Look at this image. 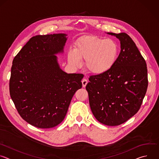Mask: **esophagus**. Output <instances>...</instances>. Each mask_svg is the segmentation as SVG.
Returning a JSON list of instances; mask_svg holds the SVG:
<instances>
[{
	"label": "esophagus",
	"instance_id": "obj_1",
	"mask_svg": "<svg viewBox=\"0 0 159 159\" xmlns=\"http://www.w3.org/2000/svg\"><path fill=\"white\" fill-rule=\"evenodd\" d=\"M82 87H85L86 86V85L87 84L88 81H87V79H84L82 80Z\"/></svg>",
	"mask_w": 159,
	"mask_h": 159
}]
</instances>
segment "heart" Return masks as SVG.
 <instances>
[{
  "label": "heart",
  "mask_w": 159,
  "mask_h": 159,
  "mask_svg": "<svg viewBox=\"0 0 159 159\" xmlns=\"http://www.w3.org/2000/svg\"><path fill=\"white\" fill-rule=\"evenodd\" d=\"M117 55L118 46L113 40L87 36L79 40L74 50L69 52L68 58L75 66H80V60H85V66L89 72L101 74L111 69Z\"/></svg>",
  "instance_id": "b5f03b06"
}]
</instances>
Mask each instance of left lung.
Wrapping results in <instances>:
<instances>
[{
	"mask_svg": "<svg viewBox=\"0 0 159 159\" xmlns=\"http://www.w3.org/2000/svg\"><path fill=\"white\" fill-rule=\"evenodd\" d=\"M121 43V52L111 69L90 75L86 85L90 109L100 123L120 125L140 109L148 87L147 67L134 42L125 33H107Z\"/></svg>",
	"mask_w": 159,
	"mask_h": 159,
	"instance_id": "left-lung-1",
	"label": "left lung"
}]
</instances>
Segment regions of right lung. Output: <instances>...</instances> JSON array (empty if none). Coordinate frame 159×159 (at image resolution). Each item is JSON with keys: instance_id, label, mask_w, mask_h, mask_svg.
Returning a JSON list of instances; mask_svg holds the SVG:
<instances>
[{"instance_id": "right-lung-1", "label": "right lung", "mask_w": 159, "mask_h": 159, "mask_svg": "<svg viewBox=\"0 0 159 159\" xmlns=\"http://www.w3.org/2000/svg\"><path fill=\"white\" fill-rule=\"evenodd\" d=\"M66 36H33L12 61L11 98L20 117L39 128L59 125L74 94L82 86L84 75L62 71L55 55L63 52Z\"/></svg>"}]
</instances>
